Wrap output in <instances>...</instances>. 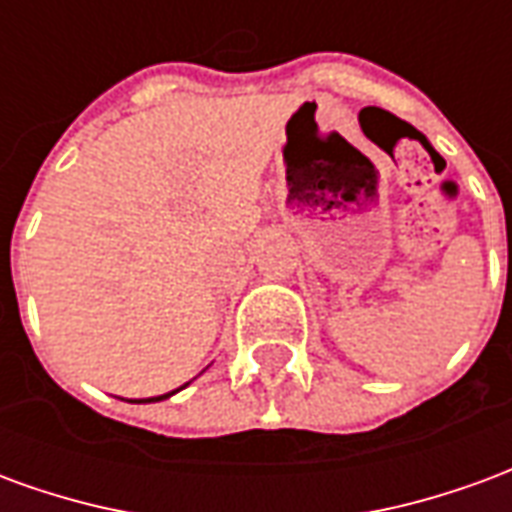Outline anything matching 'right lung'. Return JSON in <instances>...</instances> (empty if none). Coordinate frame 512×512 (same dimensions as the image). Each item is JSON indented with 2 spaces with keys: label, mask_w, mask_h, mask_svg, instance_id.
I'll use <instances>...</instances> for the list:
<instances>
[{
  "label": "right lung",
  "mask_w": 512,
  "mask_h": 512,
  "mask_svg": "<svg viewBox=\"0 0 512 512\" xmlns=\"http://www.w3.org/2000/svg\"><path fill=\"white\" fill-rule=\"evenodd\" d=\"M169 395H175V392H169ZM169 395H161V397H150V400H164V397H169ZM139 403H142V400H139Z\"/></svg>",
  "instance_id": "obj_1"
}]
</instances>
